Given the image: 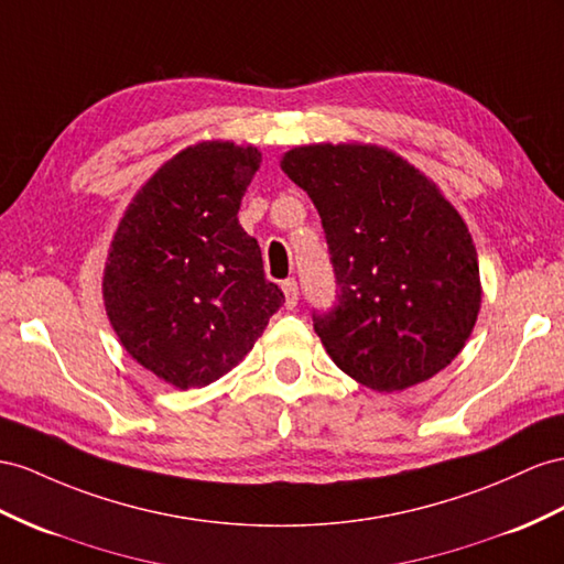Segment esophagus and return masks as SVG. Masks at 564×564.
I'll list each match as a JSON object with an SVG mask.
<instances>
[{
    "mask_svg": "<svg viewBox=\"0 0 564 564\" xmlns=\"http://www.w3.org/2000/svg\"><path fill=\"white\" fill-rule=\"evenodd\" d=\"M281 288H283V295H285V307L293 310L297 305V283H295V279H285L281 283Z\"/></svg>",
    "mask_w": 564,
    "mask_h": 564,
    "instance_id": "obj_1",
    "label": "esophagus"
}]
</instances>
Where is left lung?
Here are the masks:
<instances>
[{
	"label": "left lung",
	"instance_id": "left-lung-1",
	"mask_svg": "<svg viewBox=\"0 0 564 564\" xmlns=\"http://www.w3.org/2000/svg\"><path fill=\"white\" fill-rule=\"evenodd\" d=\"M281 169L322 216L338 302L312 319L328 357L379 393L451 365L481 310V281L469 228L436 183L357 142L295 148Z\"/></svg>",
	"mask_w": 564,
	"mask_h": 564
}]
</instances>
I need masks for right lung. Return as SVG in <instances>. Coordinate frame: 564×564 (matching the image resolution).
Returning <instances> with one entry per match:
<instances>
[{
	"instance_id": "obj_1",
	"label": "right lung",
	"mask_w": 564,
	"mask_h": 564,
	"mask_svg": "<svg viewBox=\"0 0 564 564\" xmlns=\"http://www.w3.org/2000/svg\"><path fill=\"white\" fill-rule=\"evenodd\" d=\"M257 148L197 142L144 183L113 234L102 295L126 352L185 391L252 350L285 297L238 209Z\"/></svg>"
}]
</instances>
